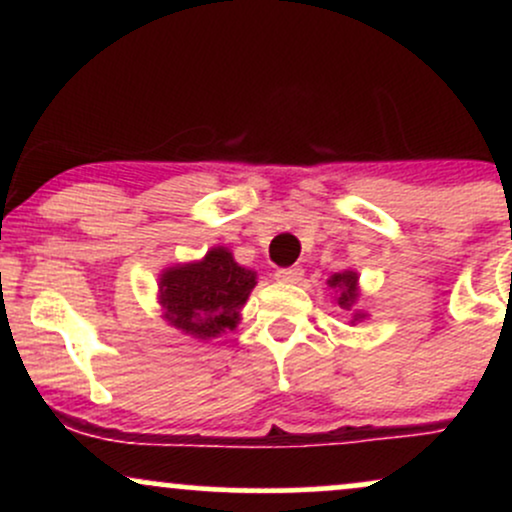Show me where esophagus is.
Segmentation results:
<instances>
[{
  "mask_svg": "<svg viewBox=\"0 0 512 512\" xmlns=\"http://www.w3.org/2000/svg\"><path fill=\"white\" fill-rule=\"evenodd\" d=\"M276 279L281 284H298L303 279V269L301 267H284V269H276Z\"/></svg>",
  "mask_w": 512,
  "mask_h": 512,
  "instance_id": "esophagus-1",
  "label": "esophagus"
}]
</instances>
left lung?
Instances as JSON below:
<instances>
[{"instance_id": "1", "label": "left lung", "mask_w": 512, "mask_h": 512, "mask_svg": "<svg viewBox=\"0 0 512 512\" xmlns=\"http://www.w3.org/2000/svg\"><path fill=\"white\" fill-rule=\"evenodd\" d=\"M327 284L332 286V289H337V303L339 308L344 310H354L356 308V301H358V274L356 272H346L342 274H334ZM366 317V313H361V310H356L354 313V320L351 322H358Z\"/></svg>"}]
</instances>
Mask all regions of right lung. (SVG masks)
Masks as SVG:
<instances>
[{"instance_id":"1","label":"right lung","mask_w":512,"mask_h":512,"mask_svg":"<svg viewBox=\"0 0 512 512\" xmlns=\"http://www.w3.org/2000/svg\"><path fill=\"white\" fill-rule=\"evenodd\" d=\"M255 279L252 269L233 260L231 250L211 248L202 260L163 269L158 279L163 317L175 330L207 342L238 325Z\"/></svg>"}]
</instances>
